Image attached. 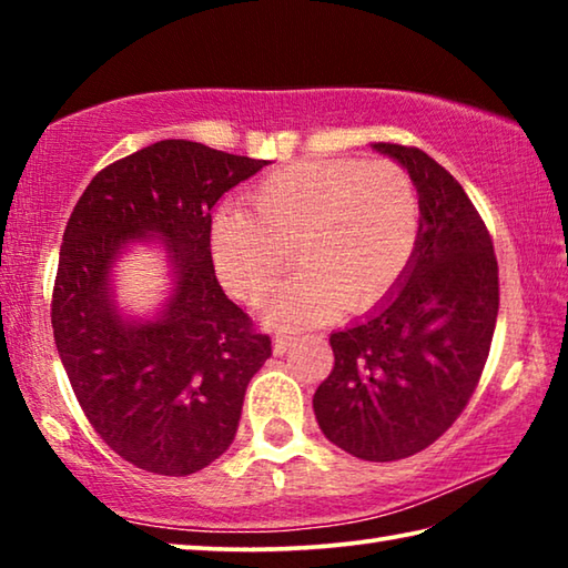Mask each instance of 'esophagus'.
Wrapping results in <instances>:
<instances>
[{
	"instance_id": "34e87169",
	"label": "esophagus",
	"mask_w": 568,
	"mask_h": 568,
	"mask_svg": "<svg viewBox=\"0 0 568 568\" xmlns=\"http://www.w3.org/2000/svg\"><path fill=\"white\" fill-rule=\"evenodd\" d=\"M295 341H297L295 335H275V338H273V353L275 355H285L287 351H291V345Z\"/></svg>"
}]
</instances>
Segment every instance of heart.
Here are the masks:
<instances>
[{
  "instance_id": "b5f03b06",
  "label": "heart",
  "mask_w": 568,
  "mask_h": 568,
  "mask_svg": "<svg viewBox=\"0 0 568 568\" xmlns=\"http://www.w3.org/2000/svg\"><path fill=\"white\" fill-rule=\"evenodd\" d=\"M250 205L220 207L210 245L223 283L261 301L293 263L303 271L267 297L263 318L281 328L335 311L378 305L406 273L420 207L408 172L390 160H297L250 190Z\"/></svg>"
}]
</instances>
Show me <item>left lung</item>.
<instances>
[{"label": "left lung", "instance_id": "8db88e82", "mask_svg": "<svg viewBox=\"0 0 568 568\" xmlns=\"http://www.w3.org/2000/svg\"><path fill=\"white\" fill-rule=\"evenodd\" d=\"M371 148L416 185L418 240L398 285L331 335L335 365L313 410L331 444L383 464L428 448L474 396L496 328L498 263L484 220L446 168L418 148Z\"/></svg>", "mask_w": 568, "mask_h": 568}]
</instances>
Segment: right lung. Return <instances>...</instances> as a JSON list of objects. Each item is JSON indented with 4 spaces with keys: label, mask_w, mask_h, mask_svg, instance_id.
Returning a JSON list of instances; mask_svg holds the SVG:
<instances>
[{
    "label": "right lung",
    "mask_w": 568,
    "mask_h": 568,
    "mask_svg": "<svg viewBox=\"0 0 568 568\" xmlns=\"http://www.w3.org/2000/svg\"><path fill=\"white\" fill-rule=\"evenodd\" d=\"M265 160L190 140H160L112 162L67 220L52 328L84 416L114 454L160 476H190L233 444L250 378L271 338L223 293L210 253V210ZM158 239L171 291L150 320L128 316L113 267Z\"/></svg>",
    "instance_id": "obj_1"
}]
</instances>
